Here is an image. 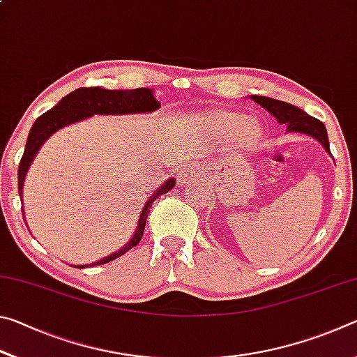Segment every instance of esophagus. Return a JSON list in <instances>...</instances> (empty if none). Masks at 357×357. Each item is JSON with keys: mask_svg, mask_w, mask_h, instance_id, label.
<instances>
[{"mask_svg": "<svg viewBox=\"0 0 357 357\" xmlns=\"http://www.w3.org/2000/svg\"><path fill=\"white\" fill-rule=\"evenodd\" d=\"M197 179H198L197 168H193L190 165H185V167L181 168V172L178 174V183L181 185L190 184V183H193V181H197Z\"/></svg>", "mask_w": 357, "mask_h": 357, "instance_id": "1", "label": "esophagus"}]
</instances>
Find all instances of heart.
Returning a JSON list of instances; mask_svg holds the SVG:
<instances>
[{
    "label": "heart",
    "instance_id": "1",
    "mask_svg": "<svg viewBox=\"0 0 357 357\" xmlns=\"http://www.w3.org/2000/svg\"><path fill=\"white\" fill-rule=\"evenodd\" d=\"M200 129L206 140H227L238 149L253 148L263 135L261 124L255 118L228 110L204 114L200 119Z\"/></svg>",
    "mask_w": 357,
    "mask_h": 357
}]
</instances>
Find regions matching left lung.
<instances>
[{"label": "left lung", "instance_id": "8db88e82", "mask_svg": "<svg viewBox=\"0 0 357 357\" xmlns=\"http://www.w3.org/2000/svg\"><path fill=\"white\" fill-rule=\"evenodd\" d=\"M250 99L257 104L266 108L273 116L277 119V123L285 124L288 134H304L315 138L317 142L321 143V146L326 149V153L331 154L329 149V140H328V132H326L324 124L321 121L310 116L309 113H305L301 108L294 107L288 102L264 98V96H250Z\"/></svg>", "mask_w": 357, "mask_h": 357}]
</instances>
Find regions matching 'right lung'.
Wrapping results in <instances>:
<instances>
[{
	"label": "right lung",
	"mask_w": 357,
	"mask_h": 357,
	"mask_svg": "<svg viewBox=\"0 0 357 357\" xmlns=\"http://www.w3.org/2000/svg\"><path fill=\"white\" fill-rule=\"evenodd\" d=\"M160 104L159 100H155L154 91L149 88H137V89H105L99 86L91 88H78L75 91L66 96L58 104L52 108V110L45 112L42 116L36 119L31 130H29L28 140L25 144V153L20 160L19 165V193L20 200L23 202V185H25L26 173L31 167L36 154L39 153L42 144H44L48 138H50L55 132L59 129L70 126L78 121L88 119L94 116V114H135V113H153L159 110ZM176 179L170 178L157 189L153 195L149 197V200L144 203V206L138 217V225L134 231V236L129 239V243H126L119 250L110 253L104 258H100L99 261L89 263V264H72L74 268H88V266H99L112 261L114 258H119L124 255L126 252H129L132 247H135L140 239L143 238L144 225H146L148 214L151 211V206L155 198H159L164 193L170 192ZM23 219H25V211L22 208ZM26 223V220H25Z\"/></svg>",
	"instance_id": "obj_1"
}]
</instances>
